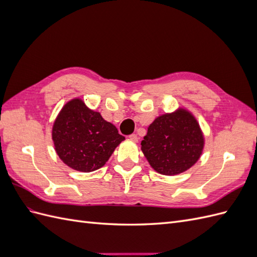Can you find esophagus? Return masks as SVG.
<instances>
[{
  "instance_id": "esophagus-1",
  "label": "esophagus",
  "mask_w": 257,
  "mask_h": 257,
  "mask_svg": "<svg viewBox=\"0 0 257 257\" xmlns=\"http://www.w3.org/2000/svg\"><path fill=\"white\" fill-rule=\"evenodd\" d=\"M130 139H132V141H134V142H138V136L136 134H132V135H130Z\"/></svg>"
}]
</instances>
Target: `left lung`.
I'll list each match as a JSON object with an SVG mask.
<instances>
[{"label":"left lung","mask_w":257,"mask_h":257,"mask_svg":"<svg viewBox=\"0 0 257 257\" xmlns=\"http://www.w3.org/2000/svg\"><path fill=\"white\" fill-rule=\"evenodd\" d=\"M203 149L199 124L185 109L158 116L142 142V150L151 167L166 176L188 170L198 161Z\"/></svg>","instance_id":"obj_1"}]
</instances>
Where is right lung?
I'll return each mask as SVG.
<instances>
[{
	"label": "right lung",
	"instance_id": "obj_1",
	"mask_svg": "<svg viewBox=\"0 0 257 257\" xmlns=\"http://www.w3.org/2000/svg\"><path fill=\"white\" fill-rule=\"evenodd\" d=\"M118 130L93 111L81 99L69 100L62 108L52 127V141L59 158L82 173L103 167L124 141Z\"/></svg>",
	"mask_w": 257,
	"mask_h": 257
}]
</instances>
